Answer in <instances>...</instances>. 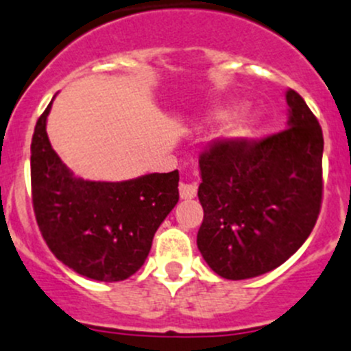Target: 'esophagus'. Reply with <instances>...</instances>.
I'll return each instance as SVG.
<instances>
[{
	"mask_svg": "<svg viewBox=\"0 0 351 351\" xmlns=\"http://www.w3.org/2000/svg\"><path fill=\"white\" fill-rule=\"evenodd\" d=\"M180 197L183 200H190L197 195V185L195 183H180Z\"/></svg>",
	"mask_w": 351,
	"mask_h": 351,
	"instance_id": "34e87169",
	"label": "esophagus"
}]
</instances>
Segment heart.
<instances>
[{
  "instance_id": "obj_1",
  "label": "heart",
  "mask_w": 351,
  "mask_h": 351,
  "mask_svg": "<svg viewBox=\"0 0 351 351\" xmlns=\"http://www.w3.org/2000/svg\"><path fill=\"white\" fill-rule=\"evenodd\" d=\"M247 129V120L244 117H236L234 120L228 123V125L222 129V137L224 139H234V137L243 136Z\"/></svg>"
}]
</instances>
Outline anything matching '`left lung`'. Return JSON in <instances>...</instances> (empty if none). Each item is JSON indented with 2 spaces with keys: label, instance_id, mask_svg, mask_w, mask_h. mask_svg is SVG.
<instances>
[{
  "label": "left lung",
  "instance_id": "1",
  "mask_svg": "<svg viewBox=\"0 0 351 351\" xmlns=\"http://www.w3.org/2000/svg\"><path fill=\"white\" fill-rule=\"evenodd\" d=\"M285 98V130L261 141H214L198 158L204 221L197 246L228 280L280 267L309 238L319 215L323 130L297 91Z\"/></svg>",
  "mask_w": 351,
  "mask_h": 351
}]
</instances>
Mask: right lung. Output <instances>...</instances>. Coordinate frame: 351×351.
<instances>
[{
	"mask_svg": "<svg viewBox=\"0 0 351 351\" xmlns=\"http://www.w3.org/2000/svg\"><path fill=\"white\" fill-rule=\"evenodd\" d=\"M32 137L30 176L35 219L49 250L83 277L120 282L146 261L154 232L178 202V169L127 182H84L49 143L45 123Z\"/></svg>",
	"mask_w": 351,
	"mask_h": 351,
	"instance_id": "right-lung-1",
	"label": "right lung"
}]
</instances>
